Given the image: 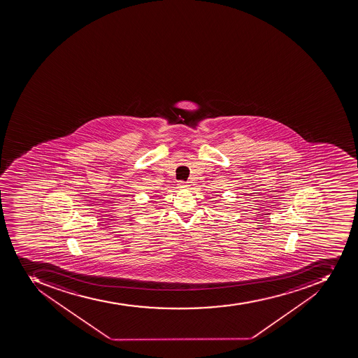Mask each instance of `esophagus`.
Here are the masks:
<instances>
[{"label":"esophagus","mask_w":358,"mask_h":358,"mask_svg":"<svg viewBox=\"0 0 358 358\" xmlns=\"http://www.w3.org/2000/svg\"><path fill=\"white\" fill-rule=\"evenodd\" d=\"M178 187L180 189H188L189 185L187 182H185V181H179V183H178Z\"/></svg>","instance_id":"obj_1"}]
</instances>
